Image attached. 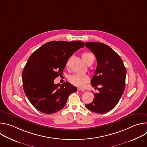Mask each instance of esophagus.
I'll list each match as a JSON object with an SVG mask.
<instances>
[{"instance_id": "1", "label": "esophagus", "mask_w": 147, "mask_h": 147, "mask_svg": "<svg viewBox=\"0 0 147 147\" xmlns=\"http://www.w3.org/2000/svg\"><path fill=\"white\" fill-rule=\"evenodd\" d=\"M77 91H80V92H84L85 91L84 90H82V89H81V88H77Z\"/></svg>"}]
</instances>
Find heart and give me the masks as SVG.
<instances>
[{
	"instance_id": "b5f03b06",
	"label": "heart",
	"mask_w": 147,
	"mask_h": 147,
	"mask_svg": "<svg viewBox=\"0 0 147 147\" xmlns=\"http://www.w3.org/2000/svg\"><path fill=\"white\" fill-rule=\"evenodd\" d=\"M81 56L83 61H84L87 65L88 64V63L90 61L92 60H94V59L93 55L88 52L83 53ZM69 81L71 82V84H73V85L81 88L84 87L87 84V83L89 81V78L87 76L81 75V74L71 75L69 76Z\"/></svg>"
}]
</instances>
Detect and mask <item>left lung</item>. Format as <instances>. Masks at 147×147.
Segmentation results:
<instances>
[{
	"label": "left lung",
	"mask_w": 147,
	"mask_h": 147,
	"mask_svg": "<svg viewBox=\"0 0 147 147\" xmlns=\"http://www.w3.org/2000/svg\"><path fill=\"white\" fill-rule=\"evenodd\" d=\"M85 46L95 56L97 67L91 86L98 88L93 101L86 107L90 111L104 113L112 110L120 99L125 88V69L120 56L108 45L100 42H86Z\"/></svg>",
	"instance_id": "8db88e82"
}]
</instances>
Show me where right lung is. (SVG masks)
<instances>
[{
    "label": "right lung",
    "instance_id": "add662e5",
    "mask_svg": "<svg viewBox=\"0 0 147 147\" xmlns=\"http://www.w3.org/2000/svg\"><path fill=\"white\" fill-rule=\"evenodd\" d=\"M84 47L82 42L51 41L30 56L22 73L24 92L32 105L46 114L64 108L70 94L77 88L67 81L55 84L54 80L63 74L68 59Z\"/></svg>",
    "mask_w": 147,
    "mask_h": 147
}]
</instances>
